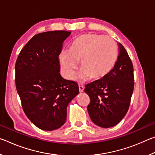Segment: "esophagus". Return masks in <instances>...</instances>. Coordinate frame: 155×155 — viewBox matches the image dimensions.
<instances>
[{
    "label": "esophagus",
    "mask_w": 155,
    "mask_h": 155,
    "mask_svg": "<svg viewBox=\"0 0 155 155\" xmlns=\"http://www.w3.org/2000/svg\"><path fill=\"white\" fill-rule=\"evenodd\" d=\"M78 88H79V92H83L84 91V86L83 85H79L78 86Z\"/></svg>",
    "instance_id": "34e87169"
}]
</instances>
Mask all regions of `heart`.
I'll use <instances>...</instances> for the list:
<instances>
[{"label": "heart", "instance_id": "obj_1", "mask_svg": "<svg viewBox=\"0 0 155 155\" xmlns=\"http://www.w3.org/2000/svg\"><path fill=\"white\" fill-rule=\"evenodd\" d=\"M117 58V46L113 39L98 34H84L72 41L69 51L59 54V63L63 74L72 79L79 64L82 69L77 79L84 82L91 77L100 78L113 69Z\"/></svg>", "mask_w": 155, "mask_h": 155}]
</instances>
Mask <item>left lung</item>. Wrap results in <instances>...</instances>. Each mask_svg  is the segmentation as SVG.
Returning a JSON list of instances; mask_svg holds the SVG:
<instances>
[{
    "mask_svg": "<svg viewBox=\"0 0 155 155\" xmlns=\"http://www.w3.org/2000/svg\"><path fill=\"white\" fill-rule=\"evenodd\" d=\"M119 54L113 69L101 79L85 85L90 98L88 114L94 124L102 128L114 127L124 118L134 89L132 61L119 43Z\"/></svg>",
    "mask_w": 155,
    "mask_h": 155,
    "instance_id": "left-lung-1",
    "label": "left lung"
}]
</instances>
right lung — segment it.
Here are the masks:
<instances>
[{
	"label": "right lung",
	"mask_w": 155,
	"mask_h": 155,
	"mask_svg": "<svg viewBox=\"0 0 155 155\" xmlns=\"http://www.w3.org/2000/svg\"><path fill=\"white\" fill-rule=\"evenodd\" d=\"M71 31L37 34L20 51L15 65V86L28 119L44 130L64 125L67 107L78 95L77 83L60 74L59 55Z\"/></svg>",
	"instance_id": "obj_1"
}]
</instances>
